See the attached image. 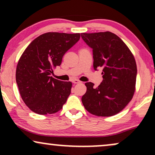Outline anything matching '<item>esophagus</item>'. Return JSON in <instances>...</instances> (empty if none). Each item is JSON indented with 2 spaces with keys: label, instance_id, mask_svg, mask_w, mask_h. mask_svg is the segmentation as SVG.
Returning <instances> with one entry per match:
<instances>
[{
  "label": "esophagus",
  "instance_id": "esophagus-1",
  "mask_svg": "<svg viewBox=\"0 0 155 155\" xmlns=\"http://www.w3.org/2000/svg\"><path fill=\"white\" fill-rule=\"evenodd\" d=\"M73 83H74V84H79V83H81V81H80L79 80H78V79H74V81H73Z\"/></svg>",
  "mask_w": 155,
  "mask_h": 155
}]
</instances>
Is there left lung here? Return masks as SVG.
<instances>
[{
  "label": "left lung",
  "instance_id": "1",
  "mask_svg": "<svg viewBox=\"0 0 155 155\" xmlns=\"http://www.w3.org/2000/svg\"><path fill=\"white\" fill-rule=\"evenodd\" d=\"M93 51L95 70L103 68V81L98 87L85 83L87 92L81 97L85 109L97 117L117 114L132 100L137 66L134 56L123 41L109 31L81 33Z\"/></svg>",
  "mask_w": 155,
  "mask_h": 155
}]
</instances>
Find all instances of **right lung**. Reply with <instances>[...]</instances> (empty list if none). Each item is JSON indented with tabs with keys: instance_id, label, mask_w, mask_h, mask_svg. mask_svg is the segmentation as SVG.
<instances>
[{
	"instance_id": "1",
	"label": "right lung",
	"mask_w": 155,
	"mask_h": 155,
	"mask_svg": "<svg viewBox=\"0 0 155 155\" xmlns=\"http://www.w3.org/2000/svg\"><path fill=\"white\" fill-rule=\"evenodd\" d=\"M79 38L80 33L49 32L35 38L21 55L16 81L22 101L32 111L51 114L63 108L72 83L50 76L60 65L65 53Z\"/></svg>"
}]
</instances>
